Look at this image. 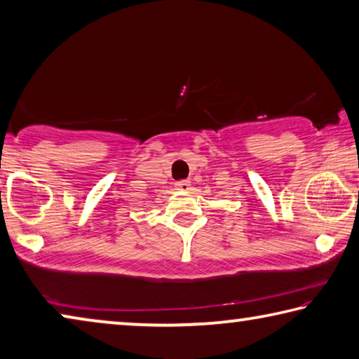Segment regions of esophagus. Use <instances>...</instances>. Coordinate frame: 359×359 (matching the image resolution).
I'll return each mask as SVG.
<instances>
[{
  "instance_id": "esophagus-1",
  "label": "esophagus",
  "mask_w": 359,
  "mask_h": 359,
  "mask_svg": "<svg viewBox=\"0 0 359 359\" xmlns=\"http://www.w3.org/2000/svg\"><path fill=\"white\" fill-rule=\"evenodd\" d=\"M176 189L189 191L191 189V183H189V181H180V183H176Z\"/></svg>"
}]
</instances>
